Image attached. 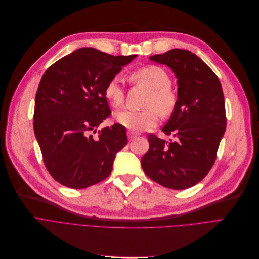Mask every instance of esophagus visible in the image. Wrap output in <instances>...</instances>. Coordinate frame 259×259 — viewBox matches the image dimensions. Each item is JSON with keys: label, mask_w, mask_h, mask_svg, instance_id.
<instances>
[{"label": "esophagus", "mask_w": 259, "mask_h": 259, "mask_svg": "<svg viewBox=\"0 0 259 259\" xmlns=\"http://www.w3.org/2000/svg\"><path fill=\"white\" fill-rule=\"evenodd\" d=\"M127 136H128V139H130V140H133L134 138L137 137V134H135V133H133V132H128V133H127Z\"/></svg>", "instance_id": "esophagus-1"}]
</instances>
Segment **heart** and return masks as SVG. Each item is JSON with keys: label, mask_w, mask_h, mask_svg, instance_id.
Wrapping results in <instances>:
<instances>
[{"label": "heart", "mask_w": 259, "mask_h": 259, "mask_svg": "<svg viewBox=\"0 0 259 259\" xmlns=\"http://www.w3.org/2000/svg\"><path fill=\"white\" fill-rule=\"evenodd\" d=\"M131 81L138 83L150 91L144 110L123 109L115 115L116 121L124 127L135 131H147L155 127L158 123L159 114L168 116L174 112L177 104V95L170 88V79L164 69L156 65L143 66L132 72ZM104 95L108 102L114 107H120L124 102L123 92L119 79L110 80L104 90Z\"/></svg>", "instance_id": "heart-1"}]
</instances>
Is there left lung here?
<instances>
[{
    "mask_svg": "<svg viewBox=\"0 0 259 259\" xmlns=\"http://www.w3.org/2000/svg\"><path fill=\"white\" fill-rule=\"evenodd\" d=\"M150 60L168 66L177 78V104L162 128L177 140L167 143L150 134L141 166L161 186L184 190L201 181L216 160L227 126L223 88L214 71L186 49H170Z\"/></svg>",
    "mask_w": 259,
    "mask_h": 259,
    "instance_id": "left-lung-1",
    "label": "left lung"
}]
</instances>
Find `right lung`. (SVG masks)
<instances>
[{
  "label": "right lung",
  "instance_id": "right-lung-1",
  "mask_svg": "<svg viewBox=\"0 0 259 259\" xmlns=\"http://www.w3.org/2000/svg\"><path fill=\"white\" fill-rule=\"evenodd\" d=\"M136 57L82 47L45 71L35 95L33 130L48 173L59 183L85 189L112 173L116 154L127 144L126 130L116 123L94 134L112 113L106 84Z\"/></svg>",
  "mask_w": 259,
  "mask_h": 259
}]
</instances>
